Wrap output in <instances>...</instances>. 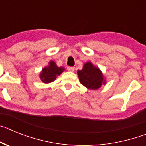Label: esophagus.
Wrapping results in <instances>:
<instances>
[{"mask_svg": "<svg viewBox=\"0 0 146 146\" xmlns=\"http://www.w3.org/2000/svg\"><path fill=\"white\" fill-rule=\"evenodd\" d=\"M67 70L69 72H74V67L73 66H68L67 67Z\"/></svg>", "mask_w": 146, "mask_h": 146, "instance_id": "1", "label": "esophagus"}]
</instances>
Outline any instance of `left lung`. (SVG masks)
<instances>
[{"instance_id": "left-lung-1", "label": "left lung", "mask_w": 146, "mask_h": 146, "mask_svg": "<svg viewBox=\"0 0 146 146\" xmlns=\"http://www.w3.org/2000/svg\"><path fill=\"white\" fill-rule=\"evenodd\" d=\"M77 74L81 83L89 89L96 90L105 83L101 71L90 62L86 63L83 69L77 72Z\"/></svg>"}]
</instances>
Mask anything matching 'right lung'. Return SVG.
I'll return each mask as SVG.
<instances>
[{
  "label": "right lung",
  "mask_w": 146,
  "mask_h": 146,
  "mask_svg": "<svg viewBox=\"0 0 146 146\" xmlns=\"http://www.w3.org/2000/svg\"><path fill=\"white\" fill-rule=\"evenodd\" d=\"M64 70V68L58 67L55 62L50 61L49 66L44 67L42 69V73L40 74V78L44 83H49L55 80L57 76L61 74Z\"/></svg>",
  "instance_id": "1"
}]
</instances>
